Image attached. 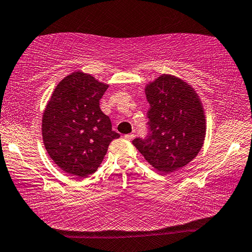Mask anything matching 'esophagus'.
Instances as JSON below:
<instances>
[{"label":"esophagus","instance_id":"34e87169","mask_svg":"<svg viewBox=\"0 0 252 252\" xmlns=\"http://www.w3.org/2000/svg\"><path fill=\"white\" fill-rule=\"evenodd\" d=\"M134 134L133 133H130V134H126L125 135V139H126V140H129V141H131V140H133L134 139Z\"/></svg>","mask_w":252,"mask_h":252}]
</instances>
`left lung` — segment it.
<instances>
[{"instance_id":"1","label":"left lung","mask_w":252,"mask_h":252,"mask_svg":"<svg viewBox=\"0 0 252 252\" xmlns=\"http://www.w3.org/2000/svg\"><path fill=\"white\" fill-rule=\"evenodd\" d=\"M150 104L148 133L132 143L158 171L170 173L185 167L201 150L206 117L189 84L172 75H160L146 88Z\"/></svg>"}]
</instances>
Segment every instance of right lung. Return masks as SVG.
<instances>
[{
	"label": "right lung",
	"mask_w": 252,
	"mask_h": 252,
	"mask_svg": "<svg viewBox=\"0 0 252 252\" xmlns=\"http://www.w3.org/2000/svg\"><path fill=\"white\" fill-rule=\"evenodd\" d=\"M108 87L90 74L74 72L57 85L46 105L42 119L44 146L66 173L78 178L94 173L110 142L120 138L100 109Z\"/></svg>",
	"instance_id": "add662e5"
}]
</instances>
